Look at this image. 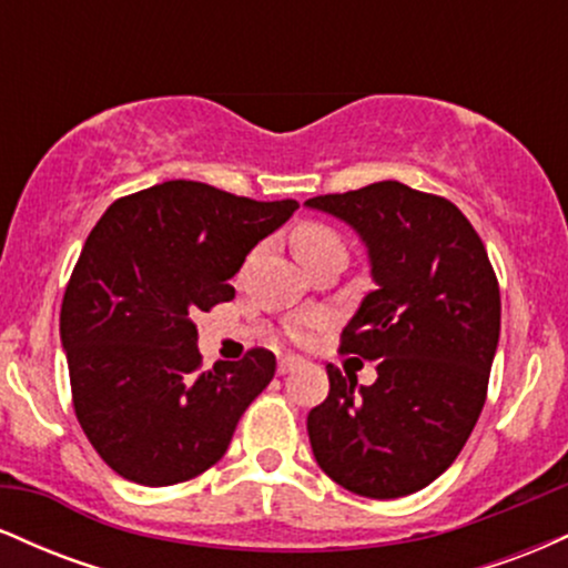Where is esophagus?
<instances>
[{
    "mask_svg": "<svg viewBox=\"0 0 568 568\" xmlns=\"http://www.w3.org/2000/svg\"><path fill=\"white\" fill-rule=\"evenodd\" d=\"M302 366V357H293V355H285L277 361V374H291V371H296Z\"/></svg>",
    "mask_w": 568,
    "mask_h": 568,
    "instance_id": "esophagus-1",
    "label": "esophagus"
}]
</instances>
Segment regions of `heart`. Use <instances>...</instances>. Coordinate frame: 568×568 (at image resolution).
<instances>
[{"label":"heart","instance_id":"1","mask_svg":"<svg viewBox=\"0 0 568 568\" xmlns=\"http://www.w3.org/2000/svg\"><path fill=\"white\" fill-rule=\"evenodd\" d=\"M291 243H293V251H296L298 262H304V258H310V256H317V253H323V251L342 247L338 234L325 224H302L296 232H293ZM296 336H302V331H296Z\"/></svg>","mask_w":568,"mask_h":568}]
</instances>
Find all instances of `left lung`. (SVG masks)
<instances>
[{"mask_svg": "<svg viewBox=\"0 0 568 568\" xmlns=\"http://www.w3.org/2000/svg\"><path fill=\"white\" fill-rule=\"evenodd\" d=\"M306 207L361 234L376 288L342 331V352L376 361V382L328 368L306 433L321 470L352 494L397 499L433 484L470 438L499 344V283L478 232L438 194L400 181L321 194Z\"/></svg>", "mask_w": 568, "mask_h": 568, "instance_id": "8db88e82", "label": "left lung"}]
</instances>
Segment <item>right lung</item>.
Instances as JSON below:
<instances>
[{
    "instance_id": "1",
    "label": "right lung",
    "mask_w": 568,
    "mask_h": 568,
    "mask_svg": "<svg viewBox=\"0 0 568 568\" xmlns=\"http://www.w3.org/2000/svg\"><path fill=\"white\" fill-rule=\"evenodd\" d=\"M296 207L165 181L93 226L63 293L61 342L77 419L116 475L173 486L226 454L277 363L256 347L202 371L194 317L234 298L230 277Z\"/></svg>"
}]
</instances>
